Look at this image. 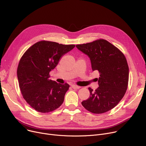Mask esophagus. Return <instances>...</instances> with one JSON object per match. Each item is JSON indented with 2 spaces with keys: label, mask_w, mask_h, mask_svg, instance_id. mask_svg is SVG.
<instances>
[{
  "label": "esophagus",
  "mask_w": 146,
  "mask_h": 146,
  "mask_svg": "<svg viewBox=\"0 0 146 146\" xmlns=\"http://www.w3.org/2000/svg\"><path fill=\"white\" fill-rule=\"evenodd\" d=\"M72 88H73V89H79L80 88V86H76V85H74V84H72L71 86Z\"/></svg>",
  "instance_id": "1"
}]
</instances>
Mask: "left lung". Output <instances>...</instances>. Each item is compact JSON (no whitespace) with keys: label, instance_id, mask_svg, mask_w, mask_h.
Listing matches in <instances>:
<instances>
[{"label":"left lung","instance_id":"left-lung-1","mask_svg":"<svg viewBox=\"0 0 146 146\" xmlns=\"http://www.w3.org/2000/svg\"><path fill=\"white\" fill-rule=\"evenodd\" d=\"M76 47L91 60L92 71L99 73V87H89V98L81 102L89 111L101 114L113 109L122 99L128 88L129 68L124 55L106 40L100 39Z\"/></svg>","mask_w":146,"mask_h":146}]
</instances>
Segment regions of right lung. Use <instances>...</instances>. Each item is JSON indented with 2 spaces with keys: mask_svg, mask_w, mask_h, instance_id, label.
I'll return each mask as SVG.
<instances>
[{
  "mask_svg": "<svg viewBox=\"0 0 146 146\" xmlns=\"http://www.w3.org/2000/svg\"><path fill=\"white\" fill-rule=\"evenodd\" d=\"M74 47L41 41L31 46L21 59L17 69L20 90L26 102L36 111H52L64 102L69 85L49 80V73Z\"/></svg>",
  "mask_w": 146,
  "mask_h": 146,
  "instance_id": "obj_1",
  "label": "right lung"
}]
</instances>
